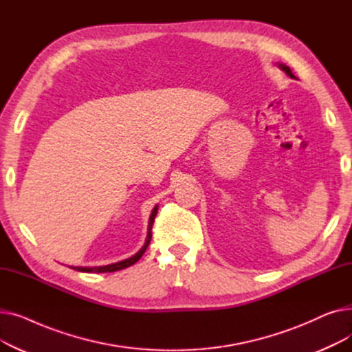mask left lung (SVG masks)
Returning a JSON list of instances; mask_svg holds the SVG:
<instances>
[{"mask_svg":"<svg viewBox=\"0 0 352 352\" xmlns=\"http://www.w3.org/2000/svg\"><path fill=\"white\" fill-rule=\"evenodd\" d=\"M278 67H280V68H281V69H283V71L287 74V76H288L289 78H295V76H294V74H292V71L289 69V67H287L285 64H278Z\"/></svg>","mask_w":352,"mask_h":352,"instance_id":"obj_1","label":"left lung"}]
</instances>
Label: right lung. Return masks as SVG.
<instances>
[{
  "mask_svg": "<svg viewBox=\"0 0 352 352\" xmlns=\"http://www.w3.org/2000/svg\"><path fill=\"white\" fill-rule=\"evenodd\" d=\"M157 211H158V206L154 207L151 215H150V219H148V232H146V238H145V243L142 245V248L134 254L133 256L126 258V260L124 261H120V263H116V264H109V265H102V267H71L72 270L76 271H81V272H114V271H120V270H124V268H128L134 265L140 258L142 256V254L145 252L146 247L150 245V241H151V230H153V224H154V219H155V215H157Z\"/></svg>",
  "mask_w": 352,
  "mask_h": 352,
  "instance_id": "right-lung-1",
  "label": "right lung"
}]
</instances>
